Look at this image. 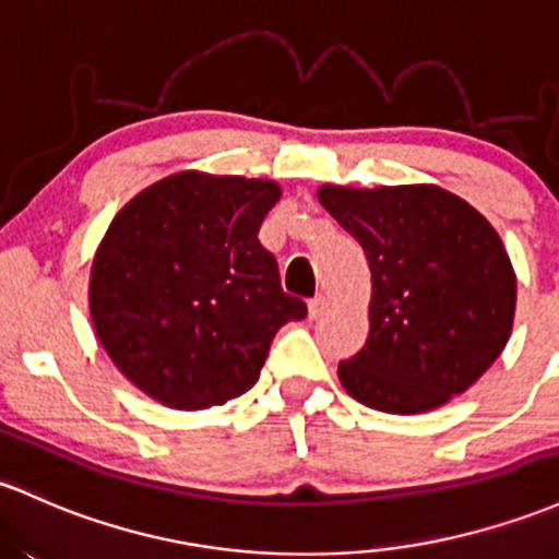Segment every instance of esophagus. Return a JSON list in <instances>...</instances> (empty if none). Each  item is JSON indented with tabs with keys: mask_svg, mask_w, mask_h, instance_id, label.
Returning a JSON list of instances; mask_svg holds the SVG:
<instances>
[{
	"mask_svg": "<svg viewBox=\"0 0 559 559\" xmlns=\"http://www.w3.org/2000/svg\"><path fill=\"white\" fill-rule=\"evenodd\" d=\"M310 318H321V316H326V310H329V299L323 297V294H316V297L310 299Z\"/></svg>",
	"mask_w": 559,
	"mask_h": 559,
	"instance_id": "1",
	"label": "esophagus"
}]
</instances>
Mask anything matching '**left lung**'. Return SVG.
I'll use <instances>...</instances> for the list:
<instances>
[{"label":"left lung","instance_id":"8db88e82","mask_svg":"<svg viewBox=\"0 0 559 559\" xmlns=\"http://www.w3.org/2000/svg\"><path fill=\"white\" fill-rule=\"evenodd\" d=\"M318 199L371 267L369 336L340 360L349 395L419 414L475 384L507 345L518 292L488 219L438 186H326Z\"/></svg>","mask_w":559,"mask_h":559}]
</instances>
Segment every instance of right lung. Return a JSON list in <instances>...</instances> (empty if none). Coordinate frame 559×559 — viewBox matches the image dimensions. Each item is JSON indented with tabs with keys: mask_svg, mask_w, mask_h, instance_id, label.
<instances>
[{
	"mask_svg": "<svg viewBox=\"0 0 559 559\" xmlns=\"http://www.w3.org/2000/svg\"><path fill=\"white\" fill-rule=\"evenodd\" d=\"M278 195L270 180L180 171L114 217L92 265V323L151 397L190 411L241 395L275 331L308 316L257 238Z\"/></svg>",
	"mask_w": 559,
	"mask_h": 559,
	"instance_id": "1",
	"label": "right lung"
}]
</instances>
